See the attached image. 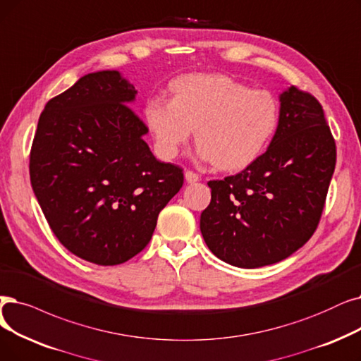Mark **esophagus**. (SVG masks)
Segmentation results:
<instances>
[{
	"instance_id": "34e87169",
	"label": "esophagus",
	"mask_w": 361,
	"mask_h": 361,
	"mask_svg": "<svg viewBox=\"0 0 361 361\" xmlns=\"http://www.w3.org/2000/svg\"><path fill=\"white\" fill-rule=\"evenodd\" d=\"M184 177H185V181L190 183V184L199 181V176L196 174V172H193V171H190V169H187V171L184 172Z\"/></svg>"
}]
</instances>
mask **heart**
I'll return each mask as SVG.
<instances>
[{
  "label": "heart",
  "instance_id": "obj_1",
  "mask_svg": "<svg viewBox=\"0 0 361 361\" xmlns=\"http://www.w3.org/2000/svg\"><path fill=\"white\" fill-rule=\"evenodd\" d=\"M172 100L152 99L145 121L156 149L174 158L192 130L202 159L223 171L254 164L269 147L280 119L276 97L219 73L183 75L171 84Z\"/></svg>",
  "mask_w": 361,
  "mask_h": 361
}]
</instances>
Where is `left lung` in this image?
Listing matches in <instances>:
<instances>
[{
  "label": "left lung",
  "instance_id": "8db88e82",
  "mask_svg": "<svg viewBox=\"0 0 361 361\" xmlns=\"http://www.w3.org/2000/svg\"><path fill=\"white\" fill-rule=\"evenodd\" d=\"M336 164L322 104L296 87L280 94L267 152L236 176L209 181L200 231L211 252L240 269L292 255L316 231Z\"/></svg>",
  "mask_w": 361,
  "mask_h": 361
}]
</instances>
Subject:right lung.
Here are the masks:
<instances>
[{"mask_svg": "<svg viewBox=\"0 0 361 361\" xmlns=\"http://www.w3.org/2000/svg\"><path fill=\"white\" fill-rule=\"evenodd\" d=\"M135 94L118 71L80 78L45 104L30 149V184L50 228L99 265L142 252L184 183L183 169L159 162L143 140Z\"/></svg>", "mask_w": 361, "mask_h": 361, "instance_id": "add662e5", "label": "right lung"}]
</instances>
